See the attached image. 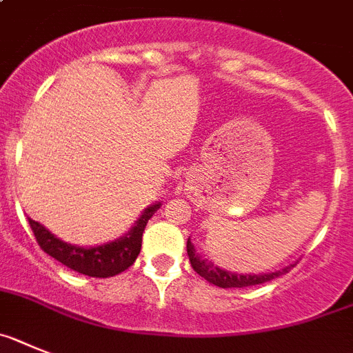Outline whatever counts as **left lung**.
<instances>
[{"label":"left lung","instance_id":"obj_1","mask_svg":"<svg viewBox=\"0 0 353 353\" xmlns=\"http://www.w3.org/2000/svg\"><path fill=\"white\" fill-rule=\"evenodd\" d=\"M186 250H188V257L190 263H192V268L197 272L201 277H204L210 284H214V286L219 288H247V286H256V284H263L268 283L272 279L281 277L283 274L290 272L293 266L296 265L295 263H290L288 266L281 270H275V272H266V274H236V272H231V270L220 268V266L214 265L213 261L206 259L204 256L195 250L194 243L188 238L186 241Z\"/></svg>","mask_w":353,"mask_h":353}]
</instances>
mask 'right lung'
Returning a JSON list of instances; mask_svg holds the SVG:
<instances>
[{
	"label": "right lung",
	"mask_w": 353,
	"mask_h": 353,
	"mask_svg": "<svg viewBox=\"0 0 353 353\" xmlns=\"http://www.w3.org/2000/svg\"><path fill=\"white\" fill-rule=\"evenodd\" d=\"M161 208V202L156 201L142 211L139 219L124 232L121 238L106 243L94 245V247H79V245L67 243L60 240L57 234L44 228L41 222L30 220V228L35 234L41 249L57 261L65 265L67 268L74 270L78 274L88 275V277H113L130 268L139 257L142 249V234L147 222L152 214Z\"/></svg>",
	"instance_id": "right-lung-1"
}]
</instances>
